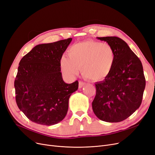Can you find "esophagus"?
I'll return each instance as SVG.
<instances>
[{"mask_svg": "<svg viewBox=\"0 0 155 155\" xmlns=\"http://www.w3.org/2000/svg\"><path fill=\"white\" fill-rule=\"evenodd\" d=\"M85 82H84L82 81H80L79 82V84H78V87H79L80 89L82 88V87H83L85 85Z\"/></svg>", "mask_w": 155, "mask_h": 155, "instance_id": "obj_1", "label": "esophagus"}]
</instances>
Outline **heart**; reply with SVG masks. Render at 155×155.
Returning a JSON list of instances; mask_svg holds the SVG:
<instances>
[{
    "label": "heart",
    "mask_w": 155,
    "mask_h": 155,
    "mask_svg": "<svg viewBox=\"0 0 155 155\" xmlns=\"http://www.w3.org/2000/svg\"><path fill=\"white\" fill-rule=\"evenodd\" d=\"M115 54L112 46L94 40L79 42L63 56L60 63L66 76L73 77L81 68L82 75L93 81H101L108 76L115 64Z\"/></svg>",
    "instance_id": "1"
}]
</instances>
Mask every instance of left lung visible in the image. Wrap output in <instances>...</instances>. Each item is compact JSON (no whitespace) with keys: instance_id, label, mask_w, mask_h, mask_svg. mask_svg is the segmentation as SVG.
<instances>
[{"instance_id":"8db88e82","label":"left lung","mask_w":155,"mask_h":155,"mask_svg":"<svg viewBox=\"0 0 155 155\" xmlns=\"http://www.w3.org/2000/svg\"><path fill=\"white\" fill-rule=\"evenodd\" d=\"M97 38L112 46L115 61L110 75L95 84L96 94L92 103V110L104 122H122L142 103L146 86L143 65L122 39L117 37Z\"/></svg>"}]
</instances>
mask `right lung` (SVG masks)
Returning <instances> with one entry per match:
<instances>
[{
    "label": "right lung",
    "instance_id": "right-lung-1",
    "mask_svg": "<svg viewBox=\"0 0 155 155\" xmlns=\"http://www.w3.org/2000/svg\"><path fill=\"white\" fill-rule=\"evenodd\" d=\"M72 38L34 47L21 59L15 80L16 104L31 122L52 125L62 121L68 110L77 80L65 83L61 59Z\"/></svg>",
    "mask_w": 155,
    "mask_h": 155
}]
</instances>
